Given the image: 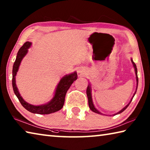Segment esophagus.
<instances>
[{
  "label": "esophagus",
  "instance_id": "esophagus-1",
  "mask_svg": "<svg viewBox=\"0 0 150 150\" xmlns=\"http://www.w3.org/2000/svg\"><path fill=\"white\" fill-rule=\"evenodd\" d=\"M84 69H83V68H81L80 69H79V71H78V72L79 73H81V75H82V74H83V73H84Z\"/></svg>",
  "mask_w": 150,
  "mask_h": 150
}]
</instances>
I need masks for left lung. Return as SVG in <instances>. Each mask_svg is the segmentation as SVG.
Listing matches in <instances>:
<instances>
[{"instance_id": "left-lung-1", "label": "left lung", "mask_w": 150, "mask_h": 150, "mask_svg": "<svg viewBox=\"0 0 150 150\" xmlns=\"http://www.w3.org/2000/svg\"><path fill=\"white\" fill-rule=\"evenodd\" d=\"M131 61H132V63H133V65H134V69H135L136 75V81H137V87H136V90H137V88H138V74H137V67H136V64H135V63H134V62H133V60H132V59H131ZM136 93V91L135 93H134V96H133V97L134 96V95H135ZM87 97H88V106H89V108H90L91 110H92L93 112H96V113H97V114H101L99 111L96 110V108H95V106H94V105H93V103L92 97H91V88L90 85H88L87 88ZM132 98L131 100H130V102L128 104V105H127L125 106V107H124V108L122 109V110H121L120 111H119L118 112H117V113L115 114V115H118V114H120V113H121V112H123L124 110H125L126 109V108L128 107V106H129V105H130V104L132 100Z\"/></svg>"}]
</instances>
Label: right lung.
Returning <instances> with one entry per match:
<instances>
[{
    "mask_svg": "<svg viewBox=\"0 0 150 150\" xmlns=\"http://www.w3.org/2000/svg\"><path fill=\"white\" fill-rule=\"evenodd\" d=\"M31 44L32 43L30 42H26V43H24V45L20 48L18 52L16 59L15 60L13 65V68H12V87H13L15 95L18 98L20 103L27 110L34 114L48 115V114L57 112L62 108L63 105H64L65 97L67 91L69 89L72 83L77 79V74L76 72H74L71 74L65 75V77H63L61 79L56 88L54 98H52V100L50 103L40 106L32 105L26 103L22 98L18 91L16 85V81H15V76L16 75L18 70L20 62H21L22 58L27 54L28 49L30 47Z\"/></svg>",
    "mask_w": 150,
    "mask_h": 150,
    "instance_id": "add662e5",
    "label": "right lung"
}]
</instances>
